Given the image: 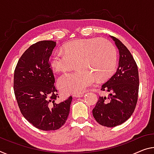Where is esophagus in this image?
<instances>
[{"mask_svg":"<svg viewBox=\"0 0 154 154\" xmlns=\"http://www.w3.org/2000/svg\"><path fill=\"white\" fill-rule=\"evenodd\" d=\"M84 93H79V94H75L73 95V97H76V98H79V97H82L84 96Z\"/></svg>","mask_w":154,"mask_h":154,"instance_id":"esophagus-1","label":"esophagus"}]
</instances>
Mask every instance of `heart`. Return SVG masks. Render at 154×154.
<instances>
[{"mask_svg": "<svg viewBox=\"0 0 154 154\" xmlns=\"http://www.w3.org/2000/svg\"><path fill=\"white\" fill-rule=\"evenodd\" d=\"M63 50L53 54L51 68L56 72H65L76 63L78 68L58 79V88L64 94L82 93L96 80L108 79L116 66V48L105 39H79L67 43Z\"/></svg>", "mask_w": 154, "mask_h": 154, "instance_id": "b5f03b06", "label": "heart"}]
</instances>
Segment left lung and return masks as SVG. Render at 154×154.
Here are the masks:
<instances>
[{
  "label": "left lung",
  "mask_w": 154,
  "mask_h": 154,
  "mask_svg": "<svg viewBox=\"0 0 154 154\" xmlns=\"http://www.w3.org/2000/svg\"><path fill=\"white\" fill-rule=\"evenodd\" d=\"M119 52L116 72L102 85L101 90L109 97H99L92 109L94 118L100 125L112 128L121 125L131 116L138 100V67L128 48L119 39L110 36Z\"/></svg>",
  "instance_id": "1"
}]
</instances>
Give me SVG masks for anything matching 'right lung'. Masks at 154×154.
<instances>
[{"mask_svg":"<svg viewBox=\"0 0 154 154\" xmlns=\"http://www.w3.org/2000/svg\"><path fill=\"white\" fill-rule=\"evenodd\" d=\"M55 46L52 40L31 45L19 59L14 71V93L22 114L34 127L45 131L58 130L64 125L72 99L55 102L57 91L49 58Z\"/></svg>","mask_w":154,"mask_h":154,"instance_id":"add662e5","label":"right lung"}]
</instances>
